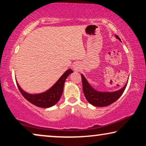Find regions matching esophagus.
Returning a JSON list of instances; mask_svg holds the SVG:
<instances>
[{
  "instance_id": "obj_1",
  "label": "esophagus",
  "mask_w": 146,
  "mask_h": 146,
  "mask_svg": "<svg viewBox=\"0 0 146 146\" xmlns=\"http://www.w3.org/2000/svg\"><path fill=\"white\" fill-rule=\"evenodd\" d=\"M80 64L79 62H75L72 66V68L75 71H78L80 69Z\"/></svg>"
}]
</instances>
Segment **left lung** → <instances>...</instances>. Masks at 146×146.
Returning a JSON list of instances; mask_svg holds the SVG:
<instances>
[{
	"mask_svg": "<svg viewBox=\"0 0 146 146\" xmlns=\"http://www.w3.org/2000/svg\"><path fill=\"white\" fill-rule=\"evenodd\" d=\"M116 38L121 41L117 35H115ZM82 81L83 92L87 101L90 104L97 107H105L114 102L121 96L127 84L121 89L115 92H100L95 90L90 84L88 82L82 74H81Z\"/></svg>",
	"mask_w": 146,
	"mask_h": 146,
	"instance_id": "8db88e82",
	"label": "left lung"
}]
</instances>
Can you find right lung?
<instances>
[{
  "label": "right lung",
  "instance_id": "obj_1",
  "mask_svg": "<svg viewBox=\"0 0 146 146\" xmlns=\"http://www.w3.org/2000/svg\"><path fill=\"white\" fill-rule=\"evenodd\" d=\"M72 72L73 71L71 69L67 70L50 88L44 92L39 94L28 93L21 88L17 81V83L21 93L28 101L38 107L46 108L53 106L60 100L61 96L62 94L64 85L66 80Z\"/></svg>",
  "mask_w": 146,
  "mask_h": 146
}]
</instances>
